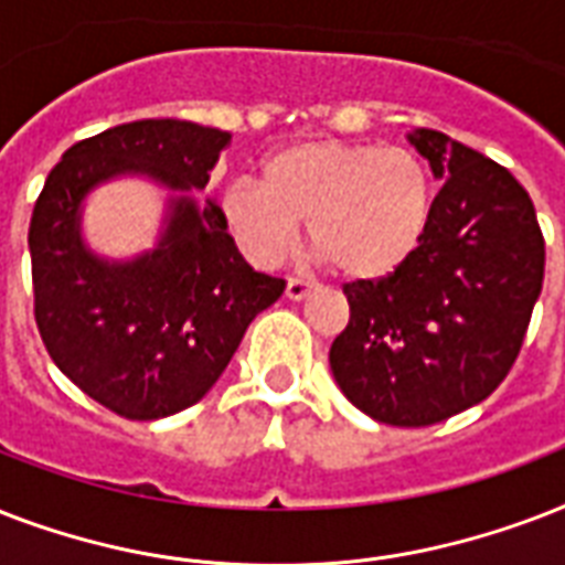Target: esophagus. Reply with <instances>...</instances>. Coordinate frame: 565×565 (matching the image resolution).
I'll use <instances>...</instances> for the list:
<instances>
[{
  "label": "esophagus",
  "instance_id": "34e87169",
  "mask_svg": "<svg viewBox=\"0 0 565 565\" xmlns=\"http://www.w3.org/2000/svg\"><path fill=\"white\" fill-rule=\"evenodd\" d=\"M308 290H310V284L305 281V278H287V299H292V301H299V299H305V296H308Z\"/></svg>",
  "mask_w": 565,
  "mask_h": 565
}]
</instances>
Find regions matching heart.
<instances>
[{"instance_id":"b5f03b06","label":"heart","mask_w":565,"mask_h":565,"mask_svg":"<svg viewBox=\"0 0 565 565\" xmlns=\"http://www.w3.org/2000/svg\"><path fill=\"white\" fill-rule=\"evenodd\" d=\"M434 181L407 146L299 140L266 154L260 188L237 181L222 195V220L255 264L287 255L308 222L313 255L349 281L402 269L428 234Z\"/></svg>"}]
</instances>
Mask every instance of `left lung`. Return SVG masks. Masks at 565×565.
Returning a JSON list of instances; mask_svg holds the SVG:
<instances>
[{
  "mask_svg": "<svg viewBox=\"0 0 565 565\" xmlns=\"http://www.w3.org/2000/svg\"><path fill=\"white\" fill-rule=\"evenodd\" d=\"M411 143L443 181L428 234L393 275L343 284L349 326L328 361L358 411L425 428L483 402L513 370L543 290L545 239L508 167L434 128Z\"/></svg>",
  "mask_w": 565,
  "mask_h": 565,
  "instance_id": "obj_1",
  "label": "left lung"
}]
</instances>
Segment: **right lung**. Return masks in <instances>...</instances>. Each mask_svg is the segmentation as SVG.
I'll use <instances>...</instances> for the list:
<instances>
[{
	"label": "right lung",
	"instance_id": "right-lung-1",
	"mask_svg": "<svg viewBox=\"0 0 565 565\" xmlns=\"http://www.w3.org/2000/svg\"><path fill=\"white\" fill-rule=\"evenodd\" d=\"M228 131L188 119H137L78 140L52 167L29 225L34 322L49 358L122 419H161L202 398L248 322L284 278L243 260L213 199L172 202L149 255L108 264L78 237V204L96 184L140 172L172 190H204Z\"/></svg>",
	"mask_w": 565,
	"mask_h": 565
}]
</instances>
